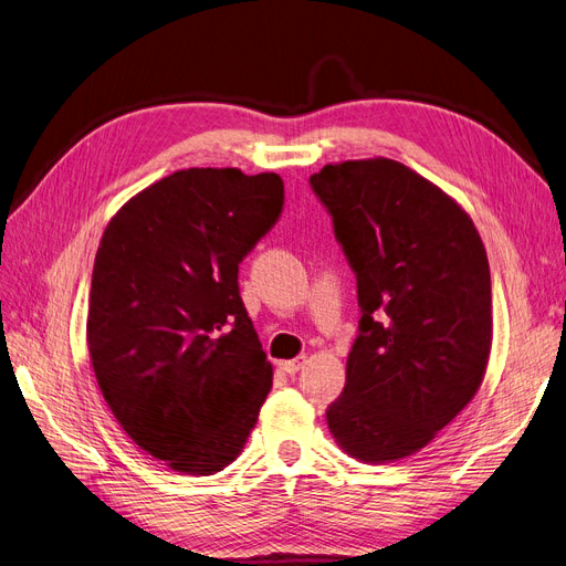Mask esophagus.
I'll return each instance as SVG.
<instances>
[{
  "label": "esophagus",
  "instance_id": "obj_1",
  "mask_svg": "<svg viewBox=\"0 0 566 566\" xmlns=\"http://www.w3.org/2000/svg\"><path fill=\"white\" fill-rule=\"evenodd\" d=\"M307 361V357L303 354V357H296V359H289V361H280V370H284L286 375H294L303 368V364Z\"/></svg>",
  "mask_w": 566,
  "mask_h": 566
}]
</instances>
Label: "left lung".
Here are the masks:
<instances>
[{
  "label": "left lung",
  "instance_id": "left-lung-1",
  "mask_svg": "<svg viewBox=\"0 0 566 566\" xmlns=\"http://www.w3.org/2000/svg\"><path fill=\"white\" fill-rule=\"evenodd\" d=\"M310 184L357 272L361 307L328 429L359 462H399L427 448L485 378L488 251L462 205L403 163H328Z\"/></svg>",
  "mask_w": 566,
  "mask_h": 566
}]
</instances>
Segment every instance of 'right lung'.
<instances>
[{
	"label": "right lung",
	"instance_id": "add662e5",
	"mask_svg": "<svg viewBox=\"0 0 566 566\" xmlns=\"http://www.w3.org/2000/svg\"><path fill=\"white\" fill-rule=\"evenodd\" d=\"M275 172L188 167L125 202L97 247L88 352L120 429L172 471L235 462L272 387L238 268L280 219Z\"/></svg>",
	"mask_w": 566,
	"mask_h": 566
}]
</instances>
